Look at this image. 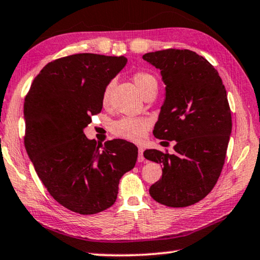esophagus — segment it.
Here are the masks:
<instances>
[{"mask_svg": "<svg viewBox=\"0 0 260 260\" xmlns=\"http://www.w3.org/2000/svg\"><path fill=\"white\" fill-rule=\"evenodd\" d=\"M138 160H139V162H143V160H145V156H143V148H139Z\"/></svg>", "mask_w": 260, "mask_h": 260, "instance_id": "1", "label": "esophagus"}]
</instances>
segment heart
<instances>
[{
	"instance_id": "heart-1",
	"label": "heart",
	"mask_w": 260,
	"mask_h": 260,
	"mask_svg": "<svg viewBox=\"0 0 260 260\" xmlns=\"http://www.w3.org/2000/svg\"><path fill=\"white\" fill-rule=\"evenodd\" d=\"M133 82L137 85L140 93L142 94L143 98L151 92H156L158 88V82L152 74L148 72H137L133 75ZM112 88V84H108L103 92V104H106L109 101L110 91ZM151 122L147 118H133V117H125L120 120L115 121L112 125V133L115 137L129 140V141H141L145 138L148 129L150 128Z\"/></svg>"
}]
</instances>
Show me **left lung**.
<instances>
[{
  "mask_svg": "<svg viewBox=\"0 0 260 260\" xmlns=\"http://www.w3.org/2000/svg\"><path fill=\"white\" fill-rule=\"evenodd\" d=\"M142 57L159 69L166 84L154 135L176 141L174 154L143 152L163 167L149 193L168 207H187L212 191L223 168L232 133L225 88L216 69L189 49L169 48Z\"/></svg>",
  "mask_w": 260,
  "mask_h": 260,
  "instance_id": "obj_1",
  "label": "left lung"
}]
</instances>
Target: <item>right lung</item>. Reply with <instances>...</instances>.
Masks as SVG:
<instances>
[{"mask_svg":"<svg viewBox=\"0 0 260 260\" xmlns=\"http://www.w3.org/2000/svg\"><path fill=\"white\" fill-rule=\"evenodd\" d=\"M126 63L125 56L92 53L61 57L41 69L25 97L28 157L49 194L72 212L90 215L111 207L120 178L137 163L133 143L117 139L103 147L83 132Z\"/></svg>","mask_w":260,"mask_h":260,"instance_id":"obj_1","label":"right lung"}]
</instances>
